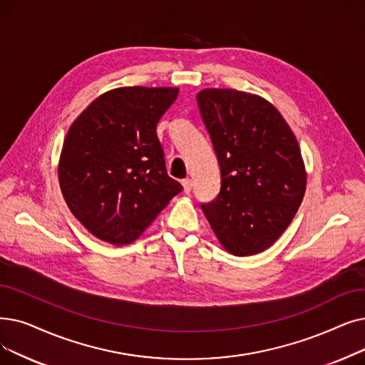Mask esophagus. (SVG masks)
<instances>
[{
  "label": "esophagus",
  "mask_w": 365,
  "mask_h": 365,
  "mask_svg": "<svg viewBox=\"0 0 365 365\" xmlns=\"http://www.w3.org/2000/svg\"><path fill=\"white\" fill-rule=\"evenodd\" d=\"M182 185H183V191H185V194H189V192H191V189H192V180H191V179H185V180H182Z\"/></svg>",
  "instance_id": "1"
}]
</instances>
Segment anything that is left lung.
<instances>
[{
    "instance_id": "left-lung-1",
    "label": "left lung",
    "mask_w": 365,
    "mask_h": 365,
    "mask_svg": "<svg viewBox=\"0 0 365 365\" xmlns=\"http://www.w3.org/2000/svg\"><path fill=\"white\" fill-rule=\"evenodd\" d=\"M197 103L220 170V191L201 209L222 246L237 257L253 255L279 239L303 201L298 141L258 95L202 89Z\"/></svg>"
}]
</instances>
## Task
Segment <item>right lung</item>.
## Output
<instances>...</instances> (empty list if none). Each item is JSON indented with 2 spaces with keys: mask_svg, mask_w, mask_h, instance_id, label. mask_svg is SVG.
<instances>
[{
  "mask_svg": "<svg viewBox=\"0 0 365 365\" xmlns=\"http://www.w3.org/2000/svg\"><path fill=\"white\" fill-rule=\"evenodd\" d=\"M178 88H118L92 101L67 133L59 185L71 213L98 239L134 242L182 192L168 176L156 125Z\"/></svg>",
  "mask_w": 365,
  "mask_h": 365,
  "instance_id": "1",
  "label": "right lung"
}]
</instances>
